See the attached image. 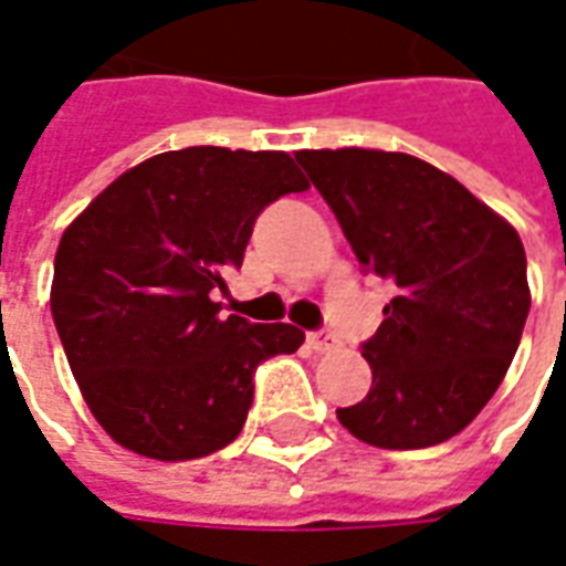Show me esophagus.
<instances>
[{"mask_svg":"<svg viewBox=\"0 0 566 566\" xmlns=\"http://www.w3.org/2000/svg\"><path fill=\"white\" fill-rule=\"evenodd\" d=\"M306 345L315 352V355H327V352H333L339 343H336V336H333V333L321 331V333H308Z\"/></svg>","mask_w":566,"mask_h":566,"instance_id":"34e87169","label":"esophagus"}]
</instances>
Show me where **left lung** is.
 <instances>
[{
	"instance_id": "8db88e82",
	"label": "left lung",
	"mask_w": 566,
	"mask_h": 566,
	"mask_svg": "<svg viewBox=\"0 0 566 566\" xmlns=\"http://www.w3.org/2000/svg\"><path fill=\"white\" fill-rule=\"evenodd\" d=\"M352 242L360 272L394 300L364 345L373 388L336 418L379 449L461 433L494 397L531 308L515 227L461 181L400 150H296Z\"/></svg>"
}]
</instances>
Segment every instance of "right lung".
Returning a JSON list of instances; mask_svg holds the SVG:
<instances>
[{
	"label": "right lung",
	"mask_w": 566,
	"mask_h": 566,
	"mask_svg": "<svg viewBox=\"0 0 566 566\" xmlns=\"http://www.w3.org/2000/svg\"><path fill=\"white\" fill-rule=\"evenodd\" d=\"M308 190L284 150L197 145L117 175L54 258L51 312L84 403L117 446L190 461L239 437L260 360L296 352L291 324L218 318L263 206Z\"/></svg>",
	"instance_id": "right-lung-1"
}]
</instances>
